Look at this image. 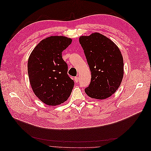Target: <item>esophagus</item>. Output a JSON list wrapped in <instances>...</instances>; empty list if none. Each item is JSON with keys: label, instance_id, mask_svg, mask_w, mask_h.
<instances>
[{"label": "esophagus", "instance_id": "34e87169", "mask_svg": "<svg viewBox=\"0 0 151 151\" xmlns=\"http://www.w3.org/2000/svg\"><path fill=\"white\" fill-rule=\"evenodd\" d=\"M74 81H75V82L76 83H78V81H79V77H76L75 78H74Z\"/></svg>", "mask_w": 151, "mask_h": 151}]
</instances>
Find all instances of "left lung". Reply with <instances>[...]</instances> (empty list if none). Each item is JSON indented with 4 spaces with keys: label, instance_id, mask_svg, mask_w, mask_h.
Instances as JSON below:
<instances>
[{
    "label": "left lung",
    "instance_id": "obj_1",
    "mask_svg": "<svg viewBox=\"0 0 151 151\" xmlns=\"http://www.w3.org/2000/svg\"><path fill=\"white\" fill-rule=\"evenodd\" d=\"M79 43L91 72V83L85 93L98 99L110 97L119 88L123 77V60L120 49L99 33L81 36Z\"/></svg>",
    "mask_w": 151,
    "mask_h": 151
}]
</instances>
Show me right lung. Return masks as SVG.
<instances>
[{
	"label": "right lung",
	"instance_id": "right-lung-1",
	"mask_svg": "<svg viewBox=\"0 0 151 151\" xmlns=\"http://www.w3.org/2000/svg\"><path fill=\"white\" fill-rule=\"evenodd\" d=\"M72 39L52 36L36 45L29 55L28 72L35 94L45 104L56 106L67 101L74 82L67 74L68 66L62 52Z\"/></svg>",
	"mask_w": 151,
	"mask_h": 151
}]
</instances>
